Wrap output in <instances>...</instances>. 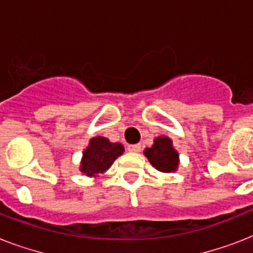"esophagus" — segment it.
<instances>
[{
    "mask_svg": "<svg viewBox=\"0 0 253 253\" xmlns=\"http://www.w3.org/2000/svg\"><path fill=\"white\" fill-rule=\"evenodd\" d=\"M140 144H130V146H127V150L130 151V152H139L140 151Z\"/></svg>",
    "mask_w": 253,
    "mask_h": 253,
    "instance_id": "1",
    "label": "esophagus"
}]
</instances>
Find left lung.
Segmentation results:
<instances>
[{
	"label": "left lung",
	"mask_w": 253,
	"mask_h": 253,
	"mask_svg": "<svg viewBox=\"0 0 253 253\" xmlns=\"http://www.w3.org/2000/svg\"><path fill=\"white\" fill-rule=\"evenodd\" d=\"M144 156L159 172H176L180 166V155L173 147L172 139L163 135L154 139V144L144 150Z\"/></svg>",
	"instance_id": "8db88e82"
}]
</instances>
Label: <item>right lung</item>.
<instances>
[{"label":"right lung","instance_id":"add662e5","mask_svg":"<svg viewBox=\"0 0 253 253\" xmlns=\"http://www.w3.org/2000/svg\"><path fill=\"white\" fill-rule=\"evenodd\" d=\"M125 152L121 143H111L107 138L94 136L89 140L87 147L83 151L80 162V172L87 177H97L113 166L115 159Z\"/></svg>","mask_w":253,"mask_h":253}]
</instances>
